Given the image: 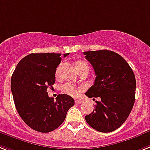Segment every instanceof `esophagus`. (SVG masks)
I'll return each instance as SVG.
<instances>
[{"mask_svg": "<svg viewBox=\"0 0 150 150\" xmlns=\"http://www.w3.org/2000/svg\"><path fill=\"white\" fill-rule=\"evenodd\" d=\"M75 102L76 104H81L83 102V100H81V99H75Z\"/></svg>", "mask_w": 150, "mask_h": 150, "instance_id": "34e87169", "label": "esophagus"}]
</instances>
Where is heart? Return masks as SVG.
<instances>
[{"mask_svg": "<svg viewBox=\"0 0 150 150\" xmlns=\"http://www.w3.org/2000/svg\"><path fill=\"white\" fill-rule=\"evenodd\" d=\"M75 66H76L78 70L80 69H82V68H88L89 69L88 64L83 61L77 62L75 63ZM62 91H63L64 93H65V94H69V95L72 97H75L77 96V95H79V92L81 91V89L77 88V87L75 86V85H71V84H66V85H63L62 88Z\"/></svg>", "mask_w": 150, "mask_h": 150, "instance_id": "b5f03b06", "label": "heart"}]
</instances>
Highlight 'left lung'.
I'll return each instance as SVG.
<instances>
[{"label": "left lung", "instance_id": "left-lung-1", "mask_svg": "<svg viewBox=\"0 0 150 150\" xmlns=\"http://www.w3.org/2000/svg\"><path fill=\"white\" fill-rule=\"evenodd\" d=\"M95 72L94 85L85 94L96 100L85 120L93 129L109 133L127 119L135 101L136 79L133 70L119 54L107 50L84 52Z\"/></svg>", "mask_w": 150, "mask_h": 150}]
</instances>
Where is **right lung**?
I'll return each instance as SVG.
<instances>
[{"mask_svg":"<svg viewBox=\"0 0 150 150\" xmlns=\"http://www.w3.org/2000/svg\"><path fill=\"white\" fill-rule=\"evenodd\" d=\"M68 55L64 54V57ZM61 60V53H31L19 62L11 77V91L19 115L30 128L40 133L59 127L75 104L68 94H59L54 100L46 91L55 84Z\"/></svg>","mask_w":150,"mask_h":150,"instance_id":"1","label":"right lung"}]
</instances>
